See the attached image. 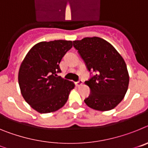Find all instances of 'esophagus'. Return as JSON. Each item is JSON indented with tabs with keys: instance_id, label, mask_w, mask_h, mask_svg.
Returning a JSON list of instances; mask_svg holds the SVG:
<instances>
[{
	"instance_id": "esophagus-1",
	"label": "esophagus",
	"mask_w": 148,
	"mask_h": 148,
	"mask_svg": "<svg viewBox=\"0 0 148 148\" xmlns=\"http://www.w3.org/2000/svg\"><path fill=\"white\" fill-rule=\"evenodd\" d=\"M82 84H83V81L82 80H79L77 82H75V85H76L77 87H80V86H82Z\"/></svg>"
}]
</instances>
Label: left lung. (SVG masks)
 <instances>
[{
  "instance_id": "left-lung-1",
  "label": "left lung",
  "mask_w": 148,
  "mask_h": 148,
  "mask_svg": "<svg viewBox=\"0 0 148 148\" xmlns=\"http://www.w3.org/2000/svg\"><path fill=\"white\" fill-rule=\"evenodd\" d=\"M73 47L87 70L95 73L85 82L91 92L84 102L99 111L116 108L125 97L129 84L127 65L121 55L109 42L99 37L74 40Z\"/></svg>"
}]
</instances>
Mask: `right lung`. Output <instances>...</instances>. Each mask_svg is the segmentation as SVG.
<instances>
[{
  "label": "right lung",
  "instance_id": "obj_1",
  "mask_svg": "<svg viewBox=\"0 0 148 148\" xmlns=\"http://www.w3.org/2000/svg\"><path fill=\"white\" fill-rule=\"evenodd\" d=\"M73 47L71 40L35 44L22 61L18 83L23 99L40 113L58 110L66 104L75 84L58 76L60 62Z\"/></svg>",
  "mask_w": 148,
  "mask_h": 148
}]
</instances>
